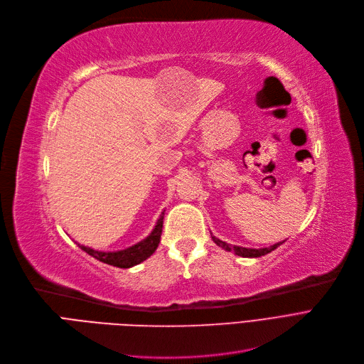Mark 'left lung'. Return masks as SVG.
Returning a JSON list of instances; mask_svg holds the SVG:
<instances>
[{
	"label": "left lung",
	"mask_w": 364,
	"mask_h": 364,
	"mask_svg": "<svg viewBox=\"0 0 364 364\" xmlns=\"http://www.w3.org/2000/svg\"><path fill=\"white\" fill-rule=\"evenodd\" d=\"M210 234H212V232H210ZM212 240L215 241V243H216L219 247L225 249L227 252H234L237 256H243V257H259V256H264V255H267V253L275 250L279 246H282V245L284 243V241H286V240L279 241V243H275V245H272V246H269V247L247 249V247H241V246H231V245H227V243H225V241L219 240V238L215 237L213 234H212Z\"/></svg>",
	"instance_id": "left-lung-1"
}]
</instances>
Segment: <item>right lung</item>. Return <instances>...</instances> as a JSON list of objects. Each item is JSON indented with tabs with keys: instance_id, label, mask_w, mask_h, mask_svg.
Masks as SVG:
<instances>
[{
	"instance_id": "add662e5",
	"label": "right lung",
	"mask_w": 364,
	"mask_h": 364,
	"mask_svg": "<svg viewBox=\"0 0 364 364\" xmlns=\"http://www.w3.org/2000/svg\"><path fill=\"white\" fill-rule=\"evenodd\" d=\"M163 219H164V212L160 215L157 223H155L154 230L151 231V234L141 240L139 243H136L127 249L123 250H115V252H102V250H95L92 247H87L84 245H78V247H81V250H84L85 253H89L90 256H93L97 261L108 264L112 267H118V268H132L137 264L144 262L145 259H148L155 250H157L159 245H160V238H161V231H163Z\"/></svg>"
}]
</instances>
